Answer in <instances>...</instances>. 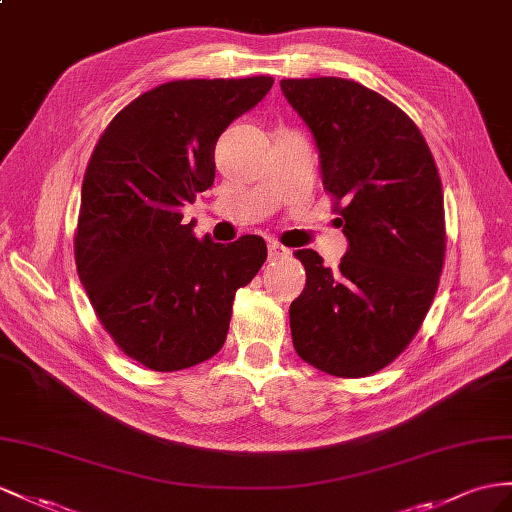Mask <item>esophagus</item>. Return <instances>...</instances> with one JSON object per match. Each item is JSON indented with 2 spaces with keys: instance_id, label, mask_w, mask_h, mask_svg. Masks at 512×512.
<instances>
[{
  "instance_id": "1",
  "label": "esophagus",
  "mask_w": 512,
  "mask_h": 512,
  "mask_svg": "<svg viewBox=\"0 0 512 512\" xmlns=\"http://www.w3.org/2000/svg\"><path fill=\"white\" fill-rule=\"evenodd\" d=\"M268 257H270L272 261L287 259V257H290V248H285V246L279 244V242H270V244H268Z\"/></svg>"
}]
</instances>
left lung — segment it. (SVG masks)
Here are the masks:
<instances>
[{"label": "left lung", "instance_id": "8db88e82", "mask_svg": "<svg viewBox=\"0 0 512 512\" xmlns=\"http://www.w3.org/2000/svg\"><path fill=\"white\" fill-rule=\"evenodd\" d=\"M320 151L348 251L335 270L303 248L290 305L298 357L331 376L383 370L417 335L445 259L443 190L422 131L396 103L342 77L281 80Z\"/></svg>", "mask_w": 512, "mask_h": 512}]
</instances>
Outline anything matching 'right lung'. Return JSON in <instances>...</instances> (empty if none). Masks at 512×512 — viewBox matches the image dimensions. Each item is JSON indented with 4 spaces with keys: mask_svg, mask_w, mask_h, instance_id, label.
<instances>
[{
    "mask_svg": "<svg viewBox=\"0 0 512 512\" xmlns=\"http://www.w3.org/2000/svg\"><path fill=\"white\" fill-rule=\"evenodd\" d=\"M272 84L270 75L166 82L116 114L90 155L77 274L103 329L144 368L177 372L214 357L235 292L264 266V238L199 240L183 209L212 188L222 131Z\"/></svg>",
    "mask_w": 512,
    "mask_h": 512,
    "instance_id": "add662e5",
    "label": "right lung"
}]
</instances>
